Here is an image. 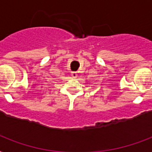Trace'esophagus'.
<instances>
[{
    "label": "esophagus",
    "mask_w": 152,
    "mask_h": 152,
    "mask_svg": "<svg viewBox=\"0 0 152 152\" xmlns=\"http://www.w3.org/2000/svg\"><path fill=\"white\" fill-rule=\"evenodd\" d=\"M71 76L73 78H76L77 76H78V73H77V72H71Z\"/></svg>",
    "instance_id": "esophagus-1"
}]
</instances>
